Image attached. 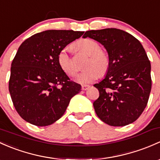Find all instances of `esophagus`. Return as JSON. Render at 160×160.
<instances>
[{
	"label": "esophagus",
	"mask_w": 160,
	"mask_h": 160,
	"mask_svg": "<svg viewBox=\"0 0 160 160\" xmlns=\"http://www.w3.org/2000/svg\"><path fill=\"white\" fill-rule=\"evenodd\" d=\"M89 87H90V86L89 85H82V90H88Z\"/></svg>",
	"instance_id": "esophagus-1"
}]
</instances>
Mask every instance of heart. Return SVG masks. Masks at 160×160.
I'll use <instances>...</instances> for the list:
<instances>
[{
	"instance_id": "heart-1",
	"label": "heart",
	"mask_w": 160,
	"mask_h": 160,
	"mask_svg": "<svg viewBox=\"0 0 160 160\" xmlns=\"http://www.w3.org/2000/svg\"><path fill=\"white\" fill-rule=\"evenodd\" d=\"M76 48L87 56L89 60L86 63L88 69L79 73L76 77L78 83L86 84L97 80L100 75L107 73L110 66V58L105 51L100 49L97 41L92 39H83L75 43ZM58 63L60 68L69 76H74L77 72V67L70 54L68 48L60 50L58 56Z\"/></svg>"
}]
</instances>
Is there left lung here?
I'll return each instance as SVG.
<instances>
[{"label": "left lung", "mask_w": 160, "mask_h": 160, "mask_svg": "<svg viewBox=\"0 0 160 160\" xmlns=\"http://www.w3.org/2000/svg\"><path fill=\"white\" fill-rule=\"evenodd\" d=\"M103 45L110 58L104 79L93 86L100 96L93 102L97 117L112 127H123L136 121L147 105L152 87L151 64L140 42L117 28L86 31Z\"/></svg>", "instance_id": "8db88e82"}]
</instances>
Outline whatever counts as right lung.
I'll list each match as a JSON object with an SVG mask.
<instances>
[{"instance_id": "right-lung-1", "label": "right lung", "mask_w": 160, "mask_h": 160, "mask_svg": "<svg viewBox=\"0 0 160 160\" xmlns=\"http://www.w3.org/2000/svg\"><path fill=\"white\" fill-rule=\"evenodd\" d=\"M83 33L48 30L35 33L19 47L11 63L9 92L25 121L38 127L53 123L64 114L72 97L81 91V86L60 68L58 56Z\"/></svg>"}]
</instances>
